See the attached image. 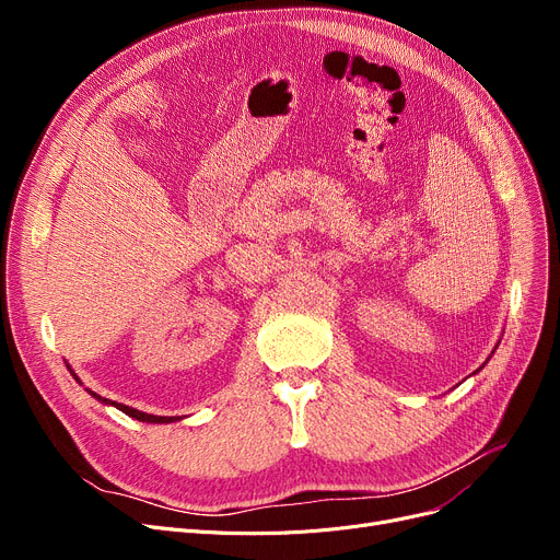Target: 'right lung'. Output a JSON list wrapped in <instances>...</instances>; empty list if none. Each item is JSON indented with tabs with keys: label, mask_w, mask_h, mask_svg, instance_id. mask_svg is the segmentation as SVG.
<instances>
[{
	"label": "right lung",
	"mask_w": 560,
	"mask_h": 560,
	"mask_svg": "<svg viewBox=\"0 0 560 560\" xmlns=\"http://www.w3.org/2000/svg\"><path fill=\"white\" fill-rule=\"evenodd\" d=\"M79 381V378H77ZM95 399H100V401H106V404H113L115 408H120L122 413H127V416H131V418H136V420H140V422H156V424H165V422H172V420H176V418H161V416H150V413H142V410H136V408H131V406H125V404H117V401H108V399H104V397H100L97 393H91Z\"/></svg>",
	"instance_id": "add662e5"
}]
</instances>
